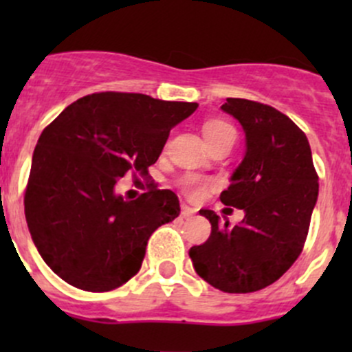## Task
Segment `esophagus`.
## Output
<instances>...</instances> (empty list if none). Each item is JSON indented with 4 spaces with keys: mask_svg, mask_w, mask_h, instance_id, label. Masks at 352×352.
Returning <instances> with one entry per match:
<instances>
[{
    "mask_svg": "<svg viewBox=\"0 0 352 352\" xmlns=\"http://www.w3.org/2000/svg\"><path fill=\"white\" fill-rule=\"evenodd\" d=\"M180 214H182L184 219H189L196 214V211H194L192 208H189V206H182V212H180Z\"/></svg>",
    "mask_w": 352,
    "mask_h": 352,
    "instance_id": "esophagus-1",
    "label": "esophagus"
}]
</instances>
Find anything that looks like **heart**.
<instances>
[{
	"label": "heart",
	"instance_id": "heart-1",
	"mask_svg": "<svg viewBox=\"0 0 352 352\" xmlns=\"http://www.w3.org/2000/svg\"><path fill=\"white\" fill-rule=\"evenodd\" d=\"M233 133V127L228 122H223V120H208L202 126V134H204L208 144H211L212 141H216L218 138L225 136V134ZM208 189V184L202 182V180L190 179L186 182V192L190 197H199L204 194V190Z\"/></svg>",
	"mask_w": 352,
	"mask_h": 352
}]
</instances>
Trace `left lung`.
Segmentation results:
<instances>
[{
	"mask_svg": "<svg viewBox=\"0 0 352 352\" xmlns=\"http://www.w3.org/2000/svg\"><path fill=\"white\" fill-rule=\"evenodd\" d=\"M221 110L242 124L247 150L219 199L243 209L245 218L230 226L201 209L211 235L190 248L189 257L216 289L252 293L278 281L303 250L318 175L307 136L285 113L245 98H226Z\"/></svg>",
	"mask_w": 352,
	"mask_h": 352,
	"instance_id": "1",
	"label": "left lung"
}]
</instances>
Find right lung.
I'll return each instance as SVG.
<instances>
[{
    "mask_svg": "<svg viewBox=\"0 0 352 352\" xmlns=\"http://www.w3.org/2000/svg\"><path fill=\"white\" fill-rule=\"evenodd\" d=\"M196 109L104 91L78 98L42 131L25 218L41 257L67 285L102 293L138 274L151 233L180 214L179 197L150 184L126 201L113 187L127 172L148 175L170 129Z\"/></svg>",
    "mask_w": 352,
    "mask_h": 352,
    "instance_id": "obj_1",
    "label": "right lung"
}]
</instances>
